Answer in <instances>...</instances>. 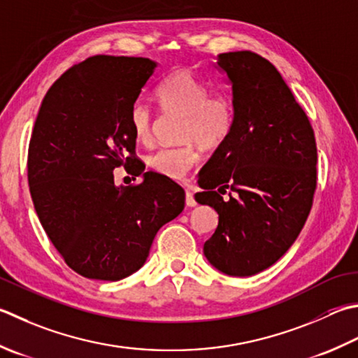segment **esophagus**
Here are the masks:
<instances>
[{"label": "esophagus", "mask_w": 358, "mask_h": 358, "mask_svg": "<svg viewBox=\"0 0 358 358\" xmlns=\"http://www.w3.org/2000/svg\"><path fill=\"white\" fill-rule=\"evenodd\" d=\"M195 205H197V201L194 199V194L191 191H186V206L194 208Z\"/></svg>", "instance_id": "esophagus-1"}]
</instances>
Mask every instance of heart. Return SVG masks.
Here are the masks:
<instances>
[{"instance_id": "b5f03b06", "label": "heart", "mask_w": 358, "mask_h": 358, "mask_svg": "<svg viewBox=\"0 0 358 358\" xmlns=\"http://www.w3.org/2000/svg\"><path fill=\"white\" fill-rule=\"evenodd\" d=\"M157 99L166 111L183 115L181 145L163 147L147 159L153 172L171 180H183L199 163L200 144L205 150H215L227 143L234 129V108L227 96L211 93L189 69H177L157 87ZM130 127L138 143L149 144L153 138V113L143 101L130 108Z\"/></svg>"}]
</instances>
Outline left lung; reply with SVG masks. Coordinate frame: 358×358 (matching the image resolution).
<instances>
[{
    "instance_id": "1",
    "label": "left lung",
    "mask_w": 358,
    "mask_h": 358,
    "mask_svg": "<svg viewBox=\"0 0 358 358\" xmlns=\"http://www.w3.org/2000/svg\"><path fill=\"white\" fill-rule=\"evenodd\" d=\"M217 65L231 82L234 129L199 173L203 191L195 200L219 214L203 253L225 275L253 276L285 255L309 217L317 143L306 111L267 59L236 51L220 54Z\"/></svg>"
}]
</instances>
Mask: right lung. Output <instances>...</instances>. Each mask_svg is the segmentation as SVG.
<instances>
[{
	"mask_svg": "<svg viewBox=\"0 0 358 358\" xmlns=\"http://www.w3.org/2000/svg\"><path fill=\"white\" fill-rule=\"evenodd\" d=\"M157 63L94 55L48 90L35 119L27 181L41 227L69 268L119 281L143 267L164 223L185 208L183 187L153 172L116 187L113 171L139 162L130 108ZM143 163L134 170L144 172Z\"/></svg>",
	"mask_w": 358,
	"mask_h": 358,
	"instance_id": "1",
	"label": "right lung"
}]
</instances>
